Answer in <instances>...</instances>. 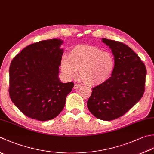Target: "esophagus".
I'll return each mask as SVG.
<instances>
[{"label": "esophagus", "instance_id": "obj_1", "mask_svg": "<svg viewBox=\"0 0 154 154\" xmlns=\"http://www.w3.org/2000/svg\"><path fill=\"white\" fill-rule=\"evenodd\" d=\"M81 87H82V86H81V85H79V84H75V85H74V89H80Z\"/></svg>", "mask_w": 154, "mask_h": 154}]
</instances>
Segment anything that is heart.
Wrapping results in <instances>:
<instances>
[{
	"label": "heart",
	"instance_id": "heart-1",
	"mask_svg": "<svg viewBox=\"0 0 154 154\" xmlns=\"http://www.w3.org/2000/svg\"><path fill=\"white\" fill-rule=\"evenodd\" d=\"M66 76L73 77L78 71L79 77L86 85H99L111 77L115 67L113 57L107 51L89 45H79L72 49L61 63Z\"/></svg>",
	"mask_w": 154,
	"mask_h": 154
}]
</instances>
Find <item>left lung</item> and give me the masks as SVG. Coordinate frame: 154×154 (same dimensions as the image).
Here are the masks:
<instances>
[{"mask_svg": "<svg viewBox=\"0 0 154 154\" xmlns=\"http://www.w3.org/2000/svg\"><path fill=\"white\" fill-rule=\"evenodd\" d=\"M111 49L115 67L105 83L92 88L87 107L93 116L111 121L124 115L142 97L146 68L134 51L121 42L102 38Z\"/></svg>", "mask_w": 154, "mask_h": 154, "instance_id": "1", "label": "left lung"}]
</instances>
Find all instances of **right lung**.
<instances>
[{"mask_svg": "<svg viewBox=\"0 0 154 154\" xmlns=\"http://www.w3.org/2000/svg\"><path fill=\"white\" fill-rule=\"evenodd\" d=\"M63 41L53 38L26 47L9 68V95L24 115L38 121L55 118L65 107L74 86L59 78Z\"/></svg>", "mask_w": 154, "mask_h": 154, "instance_id": "right-lung-1", "label": "right lung"}]
</instances>
